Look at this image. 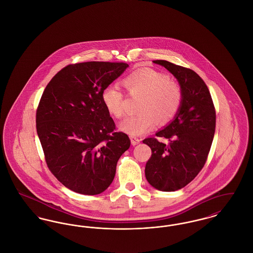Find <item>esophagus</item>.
I'll list each match as a JSON object with an SVG mask.
<instances>
[{"label": "esophagus", "mask_w": 253, "mask_h": 253, "mask_svg": "<svg viewBox=\"0 0 253 253\" xmlns=\"http://www.w3.org/2000/svg\"><path fill=\"white\" fill-rule=\"evenodd\" d=\"M130 140H131V145L132 146H136V145H138L141 142V140L136 138V137H130Z\"/></svg>", "instance_id": "34e87169"}]
</instances>
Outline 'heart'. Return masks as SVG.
<instances>
[{
  "mask_svg": "<svg viewBox=\"0 0 253 253\" xmlns=\"http://www.w3.org/2000/svg\"><path fill=\"white\" fill-rule=\"evenodd\" d=\"M123 84L131 97H141L138 105L140 113L126 117L120 124L121 130L133 137L145 135L157 122L160 125L169 123L182 105L180 84L154 69L136 70L127 75ZM102 101L110 115L116 118L124 116L126 97L116 84L103 89Z\"/></svg>",
  "mask_w": 253,
  "mask_h": 253,
  "instance_id": "b5f03b06",
  "label": "heart"
}]
</instances>
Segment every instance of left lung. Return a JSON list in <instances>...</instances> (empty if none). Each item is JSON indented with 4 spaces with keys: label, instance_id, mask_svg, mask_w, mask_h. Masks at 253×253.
I'll return each instance as SVG.
<instances>
[{
    "label": "left lung",
    "instance_id": "obj_1",
    "mask_svg": "<svg viewBox=\"0 0 253 253\" xmlns=\"http://www.w3.org/2000/svg\"><path fill=\"white\" fill-rule=\"evenodd\" d=\"M153 63L177 79L183 98L174 119L155 134L168 139L169 144L152 137L143 141L152 153L145 173L156 189L175 191L190 183L205 166L215 132L216 113L210 90L195 71L165 60Z\"/></svg>",
    "mask_w": 253,
    "mask_h": 253
}]
</instances>
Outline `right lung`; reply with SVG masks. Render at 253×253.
Returning <instances> with one entry per match:
<instances>
[{"label":"right lung","mask_w":253,"mask_h":253,"mask_svg":"<svg viewBox=\"0 0 253 253\" xmlns=\"http://www.w3.org/2000/svg\"><path fill=\"white\" fill-rule=\"evenodd\" d=\"M128 67L126 63L86 62L60 70L46 85L36 128L49 170L70 190L96 195L112 183L117 162L130 146L115 132L102 101L103 89Z\"/></svg>","instance_id":"1"}]
</instances>
